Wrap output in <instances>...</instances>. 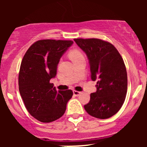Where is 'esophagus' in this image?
Masks as SVG:
<instances>
[{
	"mask_svg": "<svg viewBox=\"0 0 147 147\" xmlns=\"http://www.w3.org/2000/svg\"><path fill=\"white\" fill-rule=\"evenodd\" d=\"M82 93L81 92H79V91H76V90H73V94L74 95L76 96V97H77V96H79L80 95V94Z\"/></svg>",
	"mask_w": 147,
	"mask_h": 147,
	"instance_id": "obj_1",
	"label": "esophagus"
}]
</instances>
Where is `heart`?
I'll return each instance as SVG.
<instances>
[{
  "label": "heart",
  "instance_id": "heart-1",
  "mask_svg": "<svg viewBox=\"0 0 147 147\" xmlns=\"http://www.w3.org/2000/svg\"><path fill=\"white\" fill-rule=\"evenodd\" d=\"M69 57H70V58L71 59L72 61H74L77 59L79 58V57H82L83 56H82V53H81L79 50H73L70 52V53H69Z\"/></svg>",
  "mask_w": 147,
  "mask_h": 147
}]
</instances>
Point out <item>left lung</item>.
Instances as JSON below:
<instances>
[{
    "label": "left lung",
    "mask_w": 147,
    "mask_h": 147,
    "mask_svg": "<svg viewBox=\"0 0 147 147\" xmlns=\"http://www.w3.org/2000/svg\"><path fill=\"white\" fill-rule=\"evenodd\" d=\"M85 52L97 91L90 94L84 109L90 115L107 119L121 109L127 92V72L120 54L111 43L97 38H76Z\"/></svg>",
    "instance_id": "8db88e82"
}]
</instances>
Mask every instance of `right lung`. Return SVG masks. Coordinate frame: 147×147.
<instances>
[{"label": "right lung", "instance_id": "1", "mask_svg": "<svg viewBox=\"0 0 147 147\" xmlns=\"http://www.w3.org/2000/svg\"><path fill=\"white\" fill-rule=\"evenodd\" d=\"M72 41L40 40L28 49L22 60L18 88L27 110L41 122L57 120L64 114L71 90L57 91L50 79L57 75L61 57Z\"/></svg>", "mask_w": 147, "mask_h": 147}]
</instances>
